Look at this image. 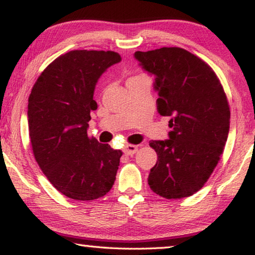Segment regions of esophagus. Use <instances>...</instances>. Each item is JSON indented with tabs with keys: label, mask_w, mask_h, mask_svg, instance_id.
I'll return each mask as SVG.
<instances>
[{
	"label": "esophagus",
	"mask_w": 255,
	"mask_h": 255,
	"mask_svg": "<svg viewBox=\"0 0 255 255\" xmlns=\"http://www.w3.org/2000/svg\"><path fill=\"white\" fill-rule=\"evenodd\" d=\"M137 151V145L135 144H127L124 147V153L128 156H133Z\"/></svg>",
	"instance_id": "obj_1"
}]
</instances>
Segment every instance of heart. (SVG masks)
Wrapping results in <instances>:
<instances>
[{
	"mask_svg": "<svg viewBox=\"0 0 255 255\" xmlns=\"http://www.w3.org/2000/svg\"><path fill=\"white\" fill-rule=\"evenodd\" d=\"M136 77H137V76H136Z\"/></svg>",
	"mask_w": 255,
	"mask_h": 255,
	"instance_id": "b5f03b06",
	"label": "heart"
}]
</instances>
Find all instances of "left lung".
I'll return each mask as SVG.
<instances>
[{
  "instance_id": "obj_1",
  "label": "left lung",
  "mask_w": 255,
  "mask_h": 255,
  "mask_svg": "<svg viewBox=\"0 0 255 255\" xmlns=\"http://www.w3.org/2000/svg\"><path fill=\"white\" fill-rule=\"evenodd\" d=\"M140 65L155 74L157 111L169 116V139L151 140L158 160L148 184L166 199L190 197L206 184L224 152L231 111L218 77L186 49L162 47L135 52Z\"/></svg>"
}]
</instances>
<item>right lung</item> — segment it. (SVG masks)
<instances>
[{
	"mask_svg": "<svg viewBox=\"0 0 255 255\" xmlns=\"http://www.w3.org/2000/svg\"><path fill=\"white\" fill-rule=\"evenodd\" d=\"M121 56L112 51H71L55 58L28 99L29 137L45 176L70 199L91 201L111 191L121 150L99 143L87 133L96 83Z\"/></svg>",
	"mask_w": 255,
	"mask_h": 255,
	"instance_id": "obj_1",
	"label": "right lung"
}]
</instances>
